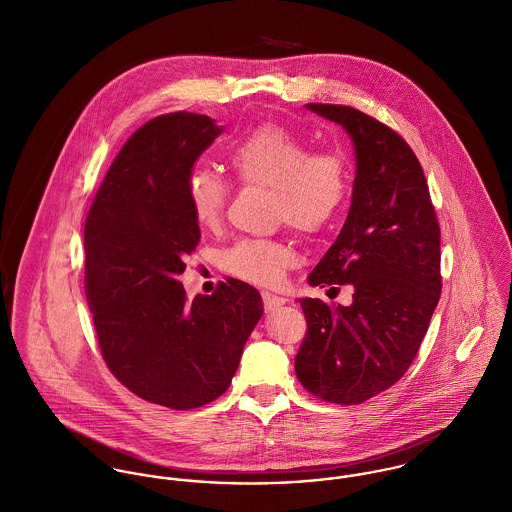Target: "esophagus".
<instances>
[{"instance_id": "esophagus-1", "label": "esophagus", "mask_w": 512, "mask_h": 512, "mask_svg": "<svg viewBox=\"0 0 512 512\" xmlns=\"http://www.w3.org/2000/svg\"><path fill=\"white\" fill-rule=\"evenodd\" d=\"M262 303H264L266 311H274L286 303V297L276 295V293L262 292Z\"/></svg>"}]
</instances>
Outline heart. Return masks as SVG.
<instances>
[{
	"mask_svg": "<svg viewBox=\"0 0 512 512\" xmlns=\"http://www.w3.org/2000/svg\"><path fill=\"white\" fill-rule=\"evenodd\" d=\"M228 163L246 187L274 191V219L303 236L333 228L351 195V165L335 147L311 149L307 138L266 122L238 138L228 149ZM230 187L211 167H195L187 179L193 219L217 230L226 213ZM222 268L250 284L276 286L295 262V250L280 238H242L220 256Z\"/></svg>",
	"mask_w": 512,
	"mask_h": 512,
	"instance_id": "obj_1",
	"label": "heart"
}]
</instances>
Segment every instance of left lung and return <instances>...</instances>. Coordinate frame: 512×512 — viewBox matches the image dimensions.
Instances as JSON below:
<instances>
[{
  "mask_svg": "<svg viewBox=\"0 0 512 512\" xmlns=\"http://www.w3.org/2000/svg\"><path fill=\"white\" fill-rule=\"evenodd\" d=\"M305 108L341 124L357 153L349 215L309 286L355 293L349 307L299 299L307 333L295 374L313 396L353 406L396 384L420 351L441 293L438 215L400 134L353 106Z\"/></svg>",
  "mask_w": 512,
  "mask_h": 512,
  "instance_id": "left-lung-1",
  "label": "left lung"
}]
</instances>
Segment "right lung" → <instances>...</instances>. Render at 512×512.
Here are the masks:
<instances>
[{
	"label": "right lung",
	"mask_w": 512,
	"mask_h": 512,
	"mask_svg": "<svg viewBox=\"0 0 512 512\" xmlns=\"http://www.w3.org/2000/svg\"><path fill=\"white\" fill-rule=\"evenodd\" d=\"M220 132L193 112L149 120L112 161L84 222V292L106 366L136 396L173 410L226 392L264 311L240 280L193 301L179 282L201 240L187 179Z\"/></svg>",
	"instance_id": "add662e5"
}]
</instances>
